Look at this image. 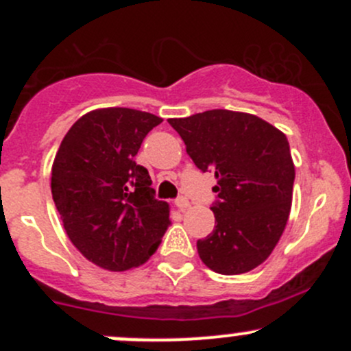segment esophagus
Listing matches in <instances>:
<instances>
[{"instance_id":"34e87169","label":"esophagus","mask_w":351,"mask_h":351,"mask_svg":"<svg viewBox=\"0 0 351 351\" xmlns=\"http://www.w3.org/2000/svg\"><path fill=\"white\" fill-rule=\"evenodd\" d=\"M175 205L180 208V210L183 212V210H186V208L190 207V202H189V198H186V197H178L175 200Z\"/></svg>"}]
</instances>
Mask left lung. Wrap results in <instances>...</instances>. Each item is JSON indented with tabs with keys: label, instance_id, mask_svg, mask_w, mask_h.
<instances>
[{
	"label": "left lung",
	"instance_id": "obj_1",
	"mask_svg": "<svg viewBox=\"0 0 351 351\" xmlns=\"http://www.w3.org/2000/svg\"><path fill=\"white\" fill-rule=\"evenodd\" d=\"M200 171L215 173L214 231L198 239L215 274L239 275L263 263L284 232L295 180L285 134L251 113L207 110L169 119Z\"/></svg>",
	"mask_w": 351,
	"mask_h": 351
}]
</instances>
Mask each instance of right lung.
Masks as SVG:
<instances>
[{
  "label": "right lung",
  "mask_w": 351,
  "mask_h": 351,
  "mask_svg": "<svg viewBox=\"0 0 351 351\" xmlns=\"http://www.w3.org/2000/svg\"><path fill=\"white\" fill-rule=\"evenodd\" d=\"M161 122L141 110H93L74 122L56 154L51 189L67 236L105 270L143 265L171 224L168 204L134 159Z\"/></svg>",
  "instance_id": "1"
}]
</instances>
